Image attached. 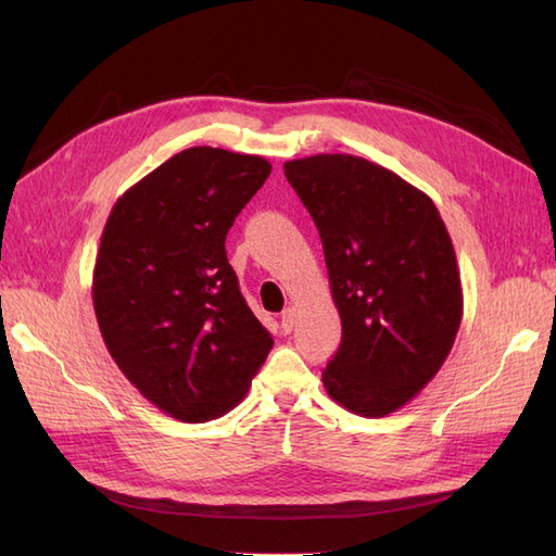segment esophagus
<instances>
[{"label":"esophagus","mask_w":556,"mask_h":556,"mask_svg":"<svg viewBox=\"0 0 556 556\" xmlns=\"http://www.w3.org/2000/svg\"><path fill=\"white\" fill-rule=\"evenodd\" d=\"M296 325V308H285L282 317H280V327L285 333H290Z\"/></svg>","instance_id":"34e87169"}]
</instances>
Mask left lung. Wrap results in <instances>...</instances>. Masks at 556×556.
I'll list each match as a JSON object with an SVG mask.
<instances>
[{
  "instance_id": "obj_1",
  "label": "left lung",
  "mask_w": 556,
  "mask_h": 556,
  "mask_svg": "<svg viewBox=\"0 0 556 556\" xmlns=\"http://www.w3.org/2000/svg\"><path fill=\"white\" fill-rule=\"evenodd\" d=\"M282 169L323 239L343 325L325 390L355 415H390L441 371L462 325L447 227L429 194L364 157L319 153Z\"/></svg>"
}]
</instances>
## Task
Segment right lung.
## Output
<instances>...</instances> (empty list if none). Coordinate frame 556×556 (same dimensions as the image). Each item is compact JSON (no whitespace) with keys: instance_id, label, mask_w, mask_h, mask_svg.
Here are the masks:
<instances>
[{"instance_id":"add662e5","label":"right lung","mask_w":556,"mask_h":556,"mask_svg":"<svg viewBox=\"0 0 556 556\" xmlns=\"http://www.w3.org/2000/svg\"><path fill=\"white\" fill-rule=\"evenodd\" d=\"M271 164L197 146L117 197L92 271L99 331L123 376L180 422L245 399L274 345L239 290L225 239Z\"/></svg>"}]
</instances>
